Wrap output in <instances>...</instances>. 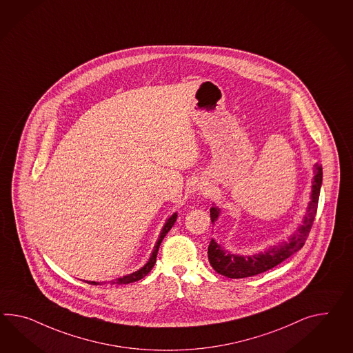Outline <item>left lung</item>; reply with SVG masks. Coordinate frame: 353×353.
<instances>
[{
	"instance_id": "obj_1",
	"label": "left lung",
	"mask_w": 353,
	"mask_h": 353,
	"mask_svg": "<svg viewBox=\"0 0 353 353\" xmlns=\"http://www.w3.org/2000/svg\"><path fill=\"white\" fill-rule=\"evenodd\" d=\"M321 181H323V166L320 163H316L315 176L312 181L311 202L308 205L307 214L305 216L303 224L299 226L297 233L293 234L288 243L279 244L265 253L243 257V256H235L232 253L226 252L220 247V244H217L214 239H211V242L208 244V261L214 268V270L232 279L248 278V276H253V275L270 270L281 262L284 261L285 259H288L292 254L299 251L307 241L311 228L314 225ZM210 216L212 223L216 221L219 208H210Z\"/></svg>"
}]
</instances>
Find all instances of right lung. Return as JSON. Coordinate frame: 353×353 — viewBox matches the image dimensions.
<instances>
[{
  "mask_svg": "<svg viewBox=\"0 0 353 353\" xmlns=\"http://www.w3.org/2000/svg\"><path fill=\"white\" fill-rule=\"evenodd\" d=\"M176 216H178V215L174 214V215L170 216V219L166 221V224L163 226V232H161V235H160L157 243L154 245V252L151 254L150 260L145 263V266H143L142 269H139L138 272L129 274L127 276H123V278H119V279H115V281H110L111 284H129V283H134V281L145 278V275L152 270V268L154 266V262H156V257H157V252H159V247H160V244L163 242L165 235L168 234V232H169V230L172 229V226L174 225V223H175V220H176ZM87 283L92 284V285H99V284H100V283H97V281H87Z\"/></svg>",
  "mask_w": 353,
  "mask_h": 353,
  "instance_id": "obj_1",
  "label": "right lung"
}]
</instances>
